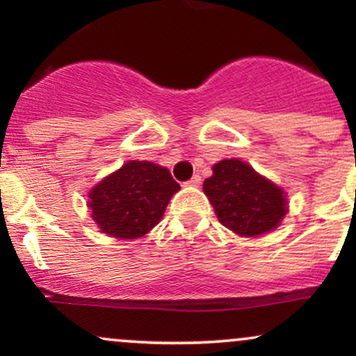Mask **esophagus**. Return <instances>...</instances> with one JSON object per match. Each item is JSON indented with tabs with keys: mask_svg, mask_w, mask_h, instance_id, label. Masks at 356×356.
<instances>
[{
	"mask_svg": "<svg viewBox=\"0 0 356 356\" xmlns=\"http://www.w3.org/2000/svg\"><path fill=\"white\" fill-rule=\"evenodd\" d=\"M186 186H191V187H199V186H201V175H194V177H192L191 181L186 182Z\"/></svg>",
	"mask_w": 356,
	"mask_h": 356,
	"instance_id": "obj_1",
	"label": "esophagus"
}]
</instances>
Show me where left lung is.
Instances as JSON below:
<instances>
[{
	"label": "left lung",
	"mask_w": 356,
	"mask_h": 356,
	"mask_svg": "<svg viewBox=\"0 0 356 356\" xmlns=\"http://www.w3.org/2000/svg\"><path fill=\"white\" fill-rule=\"evenodd\" d=\"M202 189L219 222L239 236L264 234L286 216L284 192L238 159L218 162Z\"/></svg>",
	"instance_id": "obj_1"
}]
</instances>
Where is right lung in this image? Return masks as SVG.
Listing matches in <instances>:
<instances>
[{"label": "right lung", "instance_id": "obj_1", "mask_svg": "<svg viewBox=\"0 0 356 356\" xmlns=\"http://www.w3.org/2000/svg\"><path fill=\"white\" fill-rule=\"evenodd\" d=\"M179 189L165 167L130 161L90 191L88 207L102 232L136 239L159 224Z\"/></svg>", "mask_w": 356, "mask_h": 356}]
</instances>
